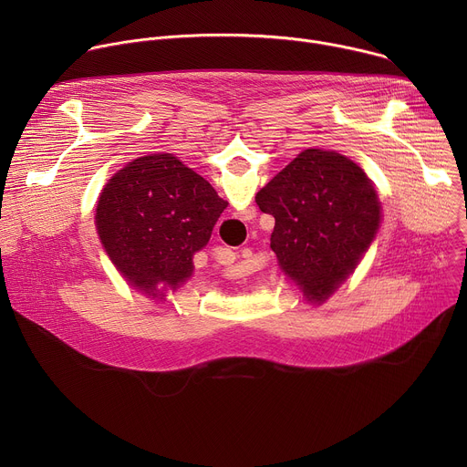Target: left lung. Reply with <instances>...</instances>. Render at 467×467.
Here are the masks:
<instances>
[{
	"label": "left lung",
	"mask_w": 467,
	"mask_h": 467,
	"mask_svg": "<svg viewBox=\"0 0 467 467\" xmlns=\"http://www.w3.org/2000/svg\"><path fill=\"white\" fill-rule=\"evenodd\" d=\"M275 218L272 249L285 275L323 303L358 265L380 227L373 182L351 159L305 150L254 197Z\"/></svg>",
	"instance_id": "obj_1"
}]
</instances>
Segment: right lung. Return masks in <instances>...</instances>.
I'll return each mask as SVG.
<instances>
[{
	"label": "right lung",
	"mask_w": 467,
	"mask_h": 467,
	"mask_svg": "<svg viewBox=\"0 0 467 467\" xmlns=\"http://www.w3.org/2000/svg\"><path fill=\"white\" fill-rule=\"evenodd\" d=\"M227 205L209 181L177 157L153 153L109 179L96 227L125 281L153 294L161 283L175 290L190 279L193 253L207 245Z\"/></svg>",
	"instance_id": "obj_1"
}]
</instances>
